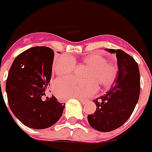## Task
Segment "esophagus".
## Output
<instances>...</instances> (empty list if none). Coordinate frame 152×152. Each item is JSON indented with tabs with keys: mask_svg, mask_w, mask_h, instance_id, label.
<instances>
[{
	"mask_svg": "<svg viewBox=\"0 0 152 152\" xmlns=\"http://www.w3.org/2000/svg\"><path fill=\"white\" fill-rule=\"evenodd\" d=\"M78 100H79V102H81V104H86V102H87V100H86V99H78Z\"/></svg>",
	"mask_w": 152,
	"mask_h": 152,
	"instance_id": "34e87169",
	"label": "esophagus"
}]
</instances>
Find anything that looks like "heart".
<instances>
[{
  "label": "heart",
  "instance_id": "1",
  "mask_svg": "<svg viewBox=\"0 0 152 152\" xmlns=\"http://www.w3.org/2000/svg\"><path fill=\"white\" fill-rule=\"evenodd\" d=\"M87 66L84 72V80L74 77L59 78L54 83V91L60 98L75 97L86 98L93 95L97 89V85L108 88L116 77L117 70L114 65L107 64V59L99 54H91L82 59ZM75 59L70 56H62L56 59L54 70L59 76H69L75 68Z\"/></svg>",
  "mask_w": 152,
  "mask_h": 152
}]
</instances>
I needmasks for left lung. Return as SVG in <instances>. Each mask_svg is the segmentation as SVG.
Wrapping results in <instances>:
<instances>
[{"label":"left lung","instance_id":"8db88e82","mask_svg":"<svg viewBox=\"0 0 152 152\" xmlns=\"http://www.w3.org/2000/svg\"><path fill=\"white\" fill-rule=\"evenodd\" d=\"M105 50L116 54L117 77L106 94L93 100L96 110L87 117L89 125L100 132L115 130L124 124L137 104L140 90L139 67L135 59L121 49Z\"/></svg>","mask_w":152,"mask_h":152}]
</instances>
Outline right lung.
<instances>
[{"instance_id":"obj_1","label":"right lung","mask_w":152,"mask_h":152,"mask_svg":"<svg viewBox=\"0 0 152 152\" xmlns=\"http://www.w3.org/2000/svg\"><path fill=\"white\" fill-rule=\"evenodd\" d=\"M54 53L44 46L30 48L13 61L6 82L11 110L27 127L43 129L61 118L65 104L45 96L52 76Z\"/></svg>"}]
</instances>
